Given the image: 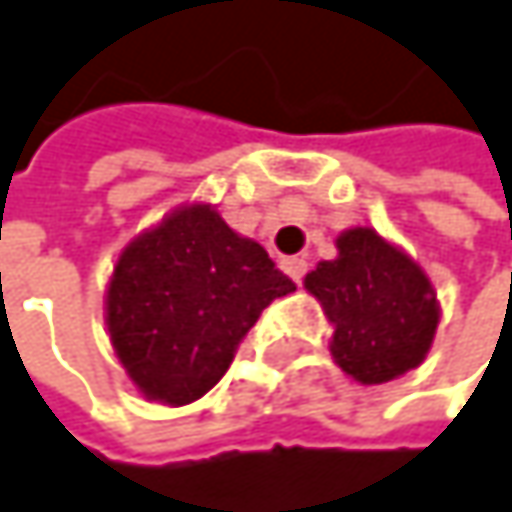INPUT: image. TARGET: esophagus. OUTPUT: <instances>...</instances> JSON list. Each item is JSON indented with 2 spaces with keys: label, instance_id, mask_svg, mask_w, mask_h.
<instances>
[{
  "label": "esophagus",
  "instance_id": "1",
  "mask_svg": "<svg viewBox=\"0 0 512 512\" xmlns=\"http://www.w3.org/2000/svg\"><path fill=\"white\" fill-rule=\"evenodd\" d=\"M281 269H284L296 284H302V278H305V272H308V260H302V257H284V260H281Z\"/></svg>",
  "mask_w": 512,
  "mask_h": 512
}]
</instances>
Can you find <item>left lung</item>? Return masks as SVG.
Wrapping results in <instances>:
<instances>
[{"instance_id":"8db88e82","label":"left lung","mask_w":512,"mask_h":512,"mask_svg":"<svg viewBox=\"0 0 512 512\" xmlns=\"http://www.w3.org/2000/svg\"><path fill=\"white\" fill-rule=\"evenodd\" d=\"M332 335V358L361 385H382L430 353L439 302L424 269L370 228L338 237V257L305 275Z\"/></svg>"}]
</instances>
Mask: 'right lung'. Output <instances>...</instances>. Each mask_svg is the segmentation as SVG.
<instances>
[{
  "label": "right lung",
  "instance_id": "obj_1",
  "mask_svg": "<svg viewBox=\"0 0 512 512\" xmlns=\"http://www.w3.org/2000/svg\"><path fill=\"white\" fill-rule=\"evenodd\" d=\"M296 290L266 249L210 204H189L136 237L115 263L106 326L133 385L156 403L204 397L260 311Z\"/></svg>",
  "mask_w": 512,
  "mask_h": 512
}]
</instances>
